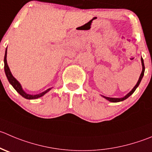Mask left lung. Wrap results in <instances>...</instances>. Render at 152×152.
I'll list each match as a JSON object with an SVG mask.
<instances>
[{
    "label": "left lung",
    "instance_id": "obj_1",
    "mask_svg": "<svg viewBox=\"0 0 152 152\" xmlns=\"http://www.w3.org/2000/svg\"><path fill=\"white\" fill-rule=\"evenodd\" d=\"M141 61H142V73H141L140 76V78H139V80H138L137 83L136 84V85L134 86V88H133V89L132 90V91H130V92L129 93V94H127L126 96H125L124 97H123V98H110V97H107V96H102L104 98H105L106 99H107L108 101L111 102H121V101H123V100L126 99L128 98V97L130 96L131 95H132V94H133L134 92L135 91V90L137 89V88L138 86H139L141 80H142V78L143 77V75H144V72H145V66H144V62H143V59H142V58H141Z\"/></svg>",
    "mask_w": 152,
    "mask_h": 152
}]
</instances>
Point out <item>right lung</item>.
<instances>
[{
    "label": "right lung",
    "mask_w": 152,
    "mask_h": 152,
    "mask_svg": "<svg viewBox=\"0 0 152 152\" xmlns=\"http://www.w3.org/2000/svg\"><path fill=\"white\" fill-rule=\"evenodd\" d=\"M6 50V52H5V56H4V70H5V73H6V76H7V79L8 81L10 82V83L12 85L13 88L15 89V91L20 94V96L23 97L25 99H35L37 98H39V97H42V96L45 95L46 93H48L51 88H49L48 89L47 91H45V92H42L39 94H36V95H30V94H28L24 92L23 89L21 88V85L13 77V76L12 75L11 72H10V68H9V66L7 64V50Z\"/></svg>",
    "instance_id": "right-lung-1"
}]
</instances>
